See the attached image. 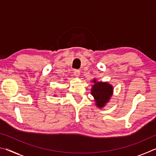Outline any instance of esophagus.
Instances as JSON below:
<instances>
[{
    "instance_id": "obj_1",
    "label": "esophagus",
    "mask_w": 156,
    "mask_h": 156,
    "mask_svg": "<svg viewBox=\"0 0 156 156\" xmlns=\"http://www.w3.org/2000/svg\"><path fill=\"white\" fill-rule=\"evenodd\" d=\"M80 70L78 69H75L74 71H73V73H74V76H76V77H78L79 76H80Z\"/></svg>"
}]
</instances>
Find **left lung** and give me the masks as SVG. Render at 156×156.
Here are the masks:
<instances>
[{
    "label": "left lung",
    "mask_w": 156,
    "mask_h": 156,
    "mask_svg": "<svg viewBox=\"0 0 156 156\" xmlns=\"http://www.w3.org/2000/svg\"><path fill=\"white\" fill-rule=\"evenodd\" d=\"M94 83L95 84L92 86L91 94L96 100L97 106L102 107L107 102H109L110 97L112 95L113 87L111 84L107 83H97L96 80H94Z\"/></svg>",
    "instance_id": "obj_1"
}]
</instances>
